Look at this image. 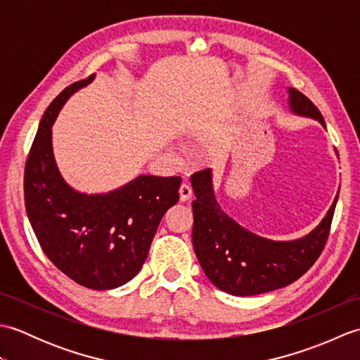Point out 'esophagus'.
Here are the masks:
<instances>
[{
  "instance_id": "34e87169",
  "label": "esophagus",
  "mask_w": 360,
  "mask_h": 360,
  "mask_svg": "<svg viewBox=\"0 0 360 360\" xmlns=\"http://www.w3.org/2000/svg\"><path fill=\"white\" fill-rule=\"evenodd\" d=\"M190 198H192V187L184 182V184H181V187H179V200L182 202H186L190 200Z\"/></svg>"
}]
</instances>
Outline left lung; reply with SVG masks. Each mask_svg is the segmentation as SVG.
<instances>
[{"mask_svg": "<svg viewBox=\"0 0 360 360\" xmlns=\"http://www.w3.org/2000/svg\"><path fill=\"white\" fill-rule=\"evenodd\" d=\"M289 108L298 116L317 119L322 112L300 91L289 88ZM193 249L207 278L227 294L257 295L288 286L316 263L330 235L338 196L314 231L294 241L262 238L221 210L213 192L212 170L192 174Z\"/></svg>", "mask_w": 360, "mask_h": 360, "instance_id": "left-lung-1", "label": "left lung"}]
</instances>
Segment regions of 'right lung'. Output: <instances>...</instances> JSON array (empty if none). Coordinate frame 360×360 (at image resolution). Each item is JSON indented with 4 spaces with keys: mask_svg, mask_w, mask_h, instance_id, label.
I'll return each instance as SVG.
<instances>
[{
    "mask_svg": "<svg viewBox=\"0 0 360 360\" xmlns=\"http://www.w3.org/2000/svg\"><path fill=\"white\" fill-rule=\"evenodd\" d=\"M94 75L63 89L44 111L25 168V204L38 243L79 285L106 290L136 277L165 212L179 200V176L141 174L110 193L75 192L52 153V124L68 98Z\"/></svg>",
    "mask_w": 360,
    "mask_h": 360,
    "instance_id": "right-lung-1",
    "label": "right lung"
}]
</instances>
